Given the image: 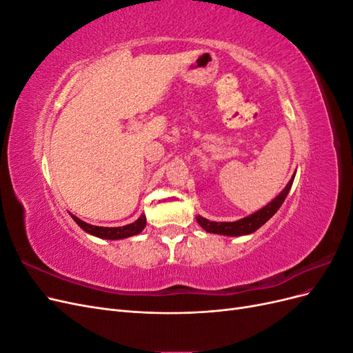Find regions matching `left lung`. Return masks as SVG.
Masks as SVG:
<instances>
[{"instance_id":"obj_1","label":"left lung","mask_w":353,"mask_h":353,"mask_svg":"<svg viewBox=\"0 0 353 353\" xmlns=\"http://www.w3.org/2000/svg\"><path fill=\"white\" fill-rule=\"evenodd\" d=\"M293 179H294V175L290 181H288V184L285 185V188L279 196H276L271 203H268L265 208L252 213V215L248 218H243L236 222H213V221L205 219L203 216H197V222L200 223V227L203 230H206L208 232L222 234V236L236 237V236H245V234L254 232L256 230L261 228L266 221L272 218V215H275V212L280 209V206L283 205L287 194H288V191H290V188H292Z\"/></svg>"}]
</instances>
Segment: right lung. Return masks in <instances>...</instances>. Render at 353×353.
<instances>
[{
  "label": "right lung",
  "instance_id": "add662e5",
  "mask_svg": "<svg viewBox=\"0 0 353 353\" xmlns=\"http://www.w3.org/2000/svg\"><path fill=\"white\" fill-rule=\"evenodd\" d=\"M70 216L83 231L92 234V236H95V237L108 239V240H121V239H126L131 236H137V234H140L145 227V216L144 215H141L135 222L128 223V225H125V227H114V228L95 227V225H91V223L81 221L77 216H73V215H70Z\"/></svg>",
  "mask_w": 353,
  "mask_h": 353
}]
</instances>
